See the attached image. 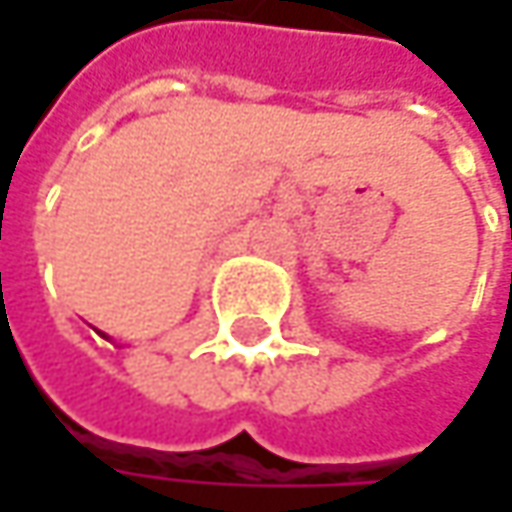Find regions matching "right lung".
<instances>
[{
    "label": "right lung",
    "instance_id": "right-lung-1",
    "mask_svg": "<svg viewBox=\"0 0 512 512\" xmlns=\"http://www.w3.org/2000/svg\"><path fill=\"white\" fill-rule=\"evenodd\" d=\"M102 336H105V333H102Z\"/></svg>",
    "mask_w": 512,
    "mask_h": 512
}]
</instances>
